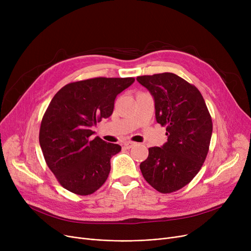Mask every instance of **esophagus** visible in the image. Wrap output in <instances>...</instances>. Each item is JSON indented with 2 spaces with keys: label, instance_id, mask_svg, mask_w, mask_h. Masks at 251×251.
I'll return each instance as SVG.
<instances>
[{
  "label": "esophagus",
  "instance_id": "34e87169",
  "mask_svg": "<svg viewBox=\"0 0 251 251\" xmlns=\"http://www.w3.org/2000/svg\"><path fill=\"white\" fill-rule=\"evenodd\" d=\"M135 142H132V141H127V142H125L124 143V148L125 149H131L132 147H134L135 146Z\"/></svg>",
  "mask_w": 251,
  "mask_h": 251
}]
</instances>
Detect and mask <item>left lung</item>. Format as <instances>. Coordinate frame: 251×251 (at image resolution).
Here are the masks:
<instances>
[{"label": "left lung", "instance_id": "1", "mask_svg": "<svg viewBox=\"0 0 251 251\" xmlns=\"http://www.w3.org/2000/svg\"><path fill=\"white\" fill-rule=\"evenodd\" d=\"M136 80L152 96L156 122L167 127L168 136L161 148L149 149L140 164L142 176L159 192H174L200 172L212 137V118L200 90L174 73Z\"/></svg>", "mask_w": 251, "mask_h": 251}]
</instances>
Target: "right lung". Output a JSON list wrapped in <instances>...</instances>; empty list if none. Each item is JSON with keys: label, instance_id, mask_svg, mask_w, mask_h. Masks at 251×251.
Wrapping results in <instances>:
<instances>
[{"label": "right lung", "instance_id": "1", "mask_svg": "<svg viewBox=\"0 0 251 251\" xmlns=\"http://www.w3.org/2000/svg\"><path fill=\"white\" fill-rule=\"evenodd\" d=\"M132 77H98L62 87L50 100L39 130L46 163L61 185L75 194L97 191L111 171V157L121 147L100 137L91 128L109 118L116 97L134 82Z\"/></svg>", "mask_w": 251, "mask_h": 251}]
</instances>
